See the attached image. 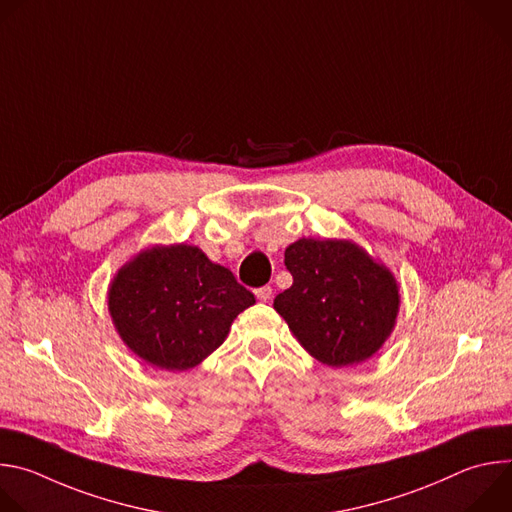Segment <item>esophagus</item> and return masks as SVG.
<instances>
[{
    "label": "esophagus",
    "instance_id": "1",
    "mask_svg": "<svg viewBox=\"0 0 512 512\" xmlns=\"http://www.w3.org/2000/svg\"><path fill=\"white\" fill-rule=\"evenodd\" d=\"M255 296H257L259 302H269L271 296H273V289L269 285H263V287L255 289Z\"/></svg>",
    "mask_w": 512,
    "mask_h": 512
}]
</instances>
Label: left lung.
I'll list each match as a JSON object with an SVG mask.
<instances>
[{"instance_id":"obj_1","label":"left lung","mask_w":512,"mask_h":512,"mask_svg":"<svg viewBox=\"0 0 512 512\" xmlns=\"http://www.w3.org/2000/svg\"><path fill=\"white\" fill-rule=\"evenodd\" d=\"M294 275L275 312L310 356L342 369L364 362L391 336L401 294L393 271L348 239H298L285 249Z\"/></svg>"}]
</instances>
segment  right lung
I'll list each match as a JSON object with an SVG mask.
<instances>
[{
    "mask_svg": "<svg viewBox=\"0 0 512 512\" xmlns=\"http://www.w3.org/2000/svg\"><path fill=\"white\" fill-rule=\"evenodd\" d=\"M255 296L196 245H154L111 279L107 306L123 344L156 369L182 373L225 342Z\"/></svg>",
    "mask_w": 512,
    "mask_h": 512,
    "instance_id": "right-lung-1",
    "label": "right lung"
}]
</instances>
